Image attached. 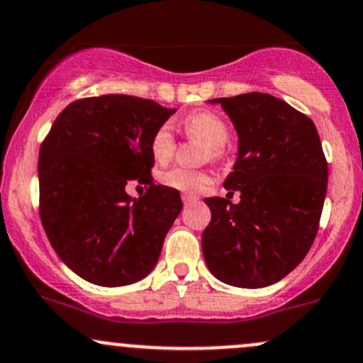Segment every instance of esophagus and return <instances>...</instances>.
Returning <instances> with one entry per match:
<instances>
[{
	"label": "esophagus",
	"instance_id": "obj_1",
	"mask_svg": "<svg viewBox=\"0 0 363 363\" xmlns=\"http://www.w3.org/2000/svg\"><path fill=\"white\" fill-rule=\"evenodd\" d=\"M198 200H200V198H198L196 194H189V193H184V194H182V201H184V205L196 203Z\"/></svg>",
	"mask_w": 363,
	"mask_h": 363
}]
</instances>
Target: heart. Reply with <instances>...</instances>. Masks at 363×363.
Segmentation results:
<instances>
[{"mask_svg":"<svg viewBox=\"0 0 363 363\" xmlns=\"http://www.w3.org/2000/svg\"><path fill=\"white\" fill-rule=\"evenodd\" d=\"M184 128L194 139L207 144L211 158H217L223 155V147L230 140V128L226 121L216 113L198 111L193 113L184 120ZM152 158L158 163L169 162L172 152H174V133L170 125H163L155 132L151 139ZM162 182L172 189L184 193H198L211 184V175L201 170H188L182 167L163 172Z\"/></svg>","mask_w":363,"mask_h":363,"instance_id":"b5f03b06","label":"heart"}]
</instances>
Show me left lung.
<instances>
[{"instance_id": "left-lung-1", "label": "left lung", "mask_w": 363, "mask_h": 363, "mask_svg": "<svg viewBox=\"0 0 363 363\" xmlns=\"http://www.w3.org/2000/svg\"><path fill=\"white\" fill-rule=\"evenodd\" d=\"M230 116L238 152L224 188L238 203L205 198L212 212L201 249L217 280L262 289L306 257L327 194L325 156L315 123L281 99L261 91L212 99Z\"/></svg>"}]
</instances>
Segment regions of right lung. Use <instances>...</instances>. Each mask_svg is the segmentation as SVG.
<instances>
[{
  "label": "right lung",
  "instance_id": "right-lung-1",
  "mask_svg": "<svg viewBox=\"0 0 363 363\" xmlns=\"http://www.w3.org/2000/svg\"><path fill=\"white\" fill-rule=\"evenodd\" d=\"M177 109L109 94L76 101L41 144L40 216L60 261L83 280L121 287L143 280L182 211L181 194L156 186L151 139ZM135 180L144 197L124 189Z\"/></svg>",
  "mask_w": 363,
  "mask_h": 363
}]
</instances>
